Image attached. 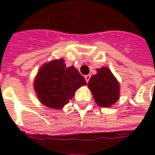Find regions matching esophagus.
Segmentation results:
<instances>
[{"label":"esophagus","mask_w":155,"mask_h":155,"mask_svg":"<svg viewBox=\"0 0 155 155\" xmlns=\"http://www.w3.org/2000/svg\"><path fill=\"white\" fill-rule=\"evenodd\" d=\"M84 78H85V80H86V82L88 83L89 80H90V78H91V75H86V76L84 77Z\"/></svg>","instance_id":"34e87169"}]
</instances>
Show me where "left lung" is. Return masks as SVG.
I'll return each instance as SVG.
<instances>
[{"label":"left lung","instance_id":"1","mask_svg":"<svg viewBox=\"0 0 155 155\" xmlns=\"http://www.w3.org/2000/svg\"><path fill=\"white\" fill-rule=\"evenodd\" d=\"M96 104L104 108L111 107L120 98V84L108 67L97 70L88 83Z\"/></svg>","mask_w":155,"mask_h":155}]
</instances>
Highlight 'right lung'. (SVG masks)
I'll list each match as a JSON object with an SVG mask.
<instances>
[{
    "label": "right lung",
    "mask_w": 155,
    "mask_h": 155,
    "mask_svg": "<svg viewBox=\"0 0 155 155\" xmlns=\"http://www.w3.org/2000/svg\"><path fill=\"white\" fill-rule=\"evenodd\" d=\"M86 84L84 78L73 65L66 67L64 58L44 64L33 82L39 102L55 110L62 109L72 99L76 91Z\"/></svg>",
    "instance_id": "add662e5"
}]
</instances>
